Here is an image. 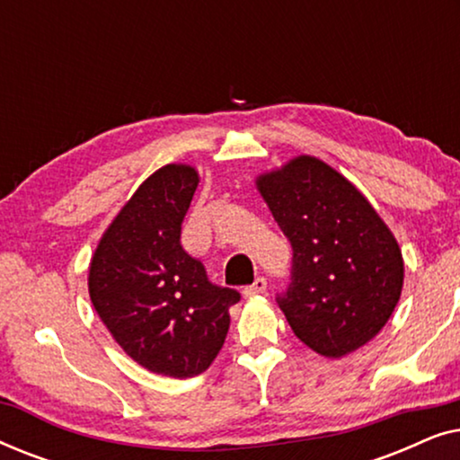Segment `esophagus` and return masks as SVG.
I'll list each match as a JSON object with an SVG mask.
<instances>
[{
	"instance_id": "34e87169",
	"label": "esophagus",
	"mask_w": 460,
	"mask_h": 460,
	"mask_svg": "<svg viewBox=\"0 0 460 460\" xmlns=\"http://www.w3.org/2000/svg\"><path fill=\"white\" fill-rule=\"evenodd\" d=\"M266 288H268V280L263 279V276H257V279L253 280V285H249V287H244V297H251V295H261V293H266Z\"/></svg>"
}]
</instances>
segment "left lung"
<instances>
[{
	"mask_svg": "<svg viewBox=\"0 0 460 460\" xmlns=\"http://www.w3.org/2000/svg\"><path fill=\"white\" fill-rule=\"evenodd\" d=\"M257 186L293 247L291 282L276 301L295 335L326 358L370 341L404 282L400 247L383 219L314 156H297Z\"/></svg>",
	"mask_w": 460,
	"mask_h": 460,
	"instance_id": "8db88e82",
	"label": "left lung"
}]
</instances>
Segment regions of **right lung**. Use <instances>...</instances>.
I'll list each match as a JSON object with an SVG mask.
<instances>
[{
  "label": "right lung",
  "instance_id": "add662e5",
  "mask_svg": "<svg viewBox=\"0 0 460 460\" xmlns=\"http://www.w3.org/2000/svg\"><path fill=\"white\" fill-rule=\"evenodd\" d=\"M199 175L165 165L137 188L104 232L90 266V297L115 341L144 368L188 379L209 368L228 335L236 288L213 285L181 247Z\"/></svg>",
  "mask_w": 460,
  "mask_h": 460
}]
</instances>
